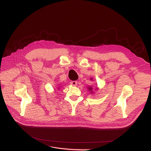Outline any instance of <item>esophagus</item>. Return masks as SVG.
I'll return each instance as SVG.
<instances>
[{"label":"esophagus","instance_id":"esophagus-1","mask_svg":"<svg viewBox=\"0 0 151 151\" xmlns=\"http://www.w3.org/2000/svg\"><path fill=\"white\" fill-rule=\"evenodd\" d=\"M70 84L73 86H76L77 85V81H71L70 82Z\"/></svg>","mask_w":151,"mask_h":151}]
</instances>
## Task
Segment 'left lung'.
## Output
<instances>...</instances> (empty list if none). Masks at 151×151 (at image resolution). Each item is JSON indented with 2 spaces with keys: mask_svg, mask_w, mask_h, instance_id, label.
Returning <instances> with one entry per match:
<instances>
[{
  "mask_svg": "<svg viewBox=\"0 0 151 151\" xmlns=\"http://www.w3.org/2000/svg\"><path fill=\"white\" fill-rule=\"evenodd\" d=\"M88 89H89V90H92V87H89V88H88Z\"/></svg>",
  "mask_w": 151,
  "mask_h": 151,
  "instance_id": "obj_1",
  "label": "left lung"
}]
</instances>
